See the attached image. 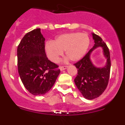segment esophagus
<instances>
[{
  "label": "esophagus",
  "mask_w": 125,
  "mask_h": 125,
  "mask_svg": "<svg viewBox=\"0 0 125 125\" xmlns=\"http://www.w3.org/2000/svg\"><path fill=\"white\" fill-rule=\"evenodd\" d=\"M67 68H68V66H61L60 67H59L61 71L64 70V69H66Z\"/></svg>",
  "instance_id": "obj_1"
}]
</instances>
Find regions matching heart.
Masks as SVG:
<instances>
[{
    "instance_id": "heart-1",
    "label": "heart",
    "mask_w": 125,
    "mask_h": 125,
    "mask_svg": "<svg viewBox=\"0 0 125 125\" xmlns=\"http://www.w3.org/2000/svg\"><path fill=\"white\" fill-rule=\"evenodd\" d=\"M89 36L85 33L72 32L62 34L52 42L45 46L46 54L53 62H57L65 52V55L72 61H77L84 56L89 45Z\"/></svg>"
}]
</instances>
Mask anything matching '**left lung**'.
Segmentation results:
<instances>
[{"label":"left lung","mask_w":125,"mask_h":125,"mask_svg":"<svg viewBox=\"0 0 125 125\" xmlns=\"http://www.w3.org/2000/svg\"><path fill=\"white\" fill-rule=\"evenodd\" d=\"M94 45L82 59L74 64L78 69V74L74 79L75 84L86 99L93 100L102 94L108 86L110 79L111 60L110 53L106 43L95 34H92ZM98 47H102L107 59L103 68H97L90 59L91 52Z\"/></svg>","instance_id":"obj_1"}]
</instances>
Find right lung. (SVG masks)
I'll return each mask as SVG.
<instances>
[{"instance_id":"right-lung-1","label":"right lung","mask_w":125,"mask_h":125,"mask_svg":"<svg viewBox=\"0 0 125 125\" xmlns=\"http://www.w3.org/2000/svg\"><path fill=\"white\" fill-rule=\"evenodd\" d=\"M41 29L25 34L17 47V66L24 87L35 96L47 93L60 73L59 66L48 59Z\"/></svg>"}]
</instances>
